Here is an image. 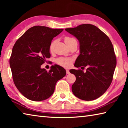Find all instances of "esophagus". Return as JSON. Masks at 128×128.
Listing matches in <instances>:
<instances>
[{
  "instance_id": "34e87169",
  "label": "esophagus",
  "mask_w": 128,
  "mask_h": 128,
  "mask_svg": "<svg viewBox=\"0 0 128 128\" xmlns=\"http://www.w3.org/2000/svg\"><path fill=\"white\" fill-rule=\"evenodd\" d=\"M66 74H69V73H70V72H69V70H68V69H66Z\"/></svg>"
}]
</instances>
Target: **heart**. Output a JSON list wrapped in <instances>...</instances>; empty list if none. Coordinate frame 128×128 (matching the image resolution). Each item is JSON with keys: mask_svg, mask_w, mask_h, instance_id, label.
Instances as JSON below:
<instances>
[{"mask_svg": "<svg viewBox=\"0 0 128 128\" xmlns=\"http://www.w3.org/2000/svg\"><path fill=\"white\" fill-rule=\"evenodd\" d=\"M74 38H71V37H68V36H66V37H65L64 38V41L66 44H68L69 43H70L71 41L74 40ZM54 44H55V41L53 40L52 42L50 44L49 49L50 51H52L54 50ZM73 60L72 58H64V57H60L58 58L56 60V63L58 65H59L60 66H62L63 67H66V68H68V67L70 66L71 65H72Z\"/></svg>", "mask_w": 128, "mask_h": 128, "instance_id": "b5f03b06", "label": "heart"}]
</instances>
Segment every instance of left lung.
<instances>
[{
	"label": "left lung",
	"mask_w": 128,
	"mask_h": 128,
	"mask_svg": "<svg viewBox=\"0 0 128 128\" xmlns=\"http://www.w3.org/2000/svg\"><path fill=\"white\" fill-rule=\"evenodd\" d=\"M66 31L80 42V54L76 60L77 68L88 66L86 72L71 69L76 80L72 86L76 96L92 100L102 96L110 87L116 66V57L111 40L95 26L82 24Z\"/></svg>",
	"instance_id": "1"
}]
</instances>
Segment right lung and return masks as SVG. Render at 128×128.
<instances>
[{
  "label": "right lung",
  "mask_w": 128,
  "mask_h": 128,
  "mask_svg": "<svg viewBox=\"0 0 128 128\" xmlns=\"http://www.w3.org/2000/svg\"><path fill=\"white\" fill-rule=\"evenodd\" d=\"M62 30L34 26L13 47L10 59L13 80L19 92L29 100L39 102L48 98L54 92L56 82L66 74V70L58 65L52 66L48 72L40 67L50 58L52 40Z\"/></svg>",
  "instance_id": "add662e5"
}]
</instances>
